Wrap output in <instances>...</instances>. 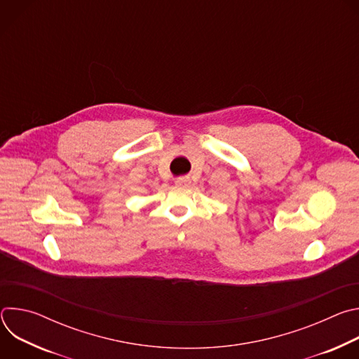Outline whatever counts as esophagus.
Listing matches in <instances>:
<instances>
[{
    "label": "esophagus",
    "mask_w": 359,
    "mask_h": 359,
    "mask_svg": "<svg viewBox=\"0 0 359 359\" xmlns=\"http://www.w3.org/2000/svg\"><path fill=\"white\" fill-rule=\"evenodd\" d=\"M175 183H176L177 186H186V184L189 183V180H187L186 177H179V179L175 180Z\"/></svg>",
    "instance_id": "34e87169"
}]
</instances>
